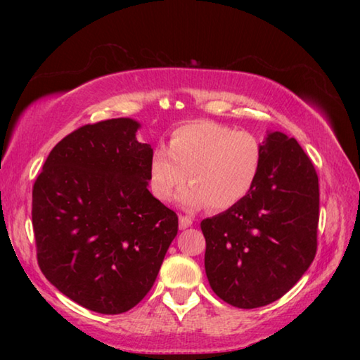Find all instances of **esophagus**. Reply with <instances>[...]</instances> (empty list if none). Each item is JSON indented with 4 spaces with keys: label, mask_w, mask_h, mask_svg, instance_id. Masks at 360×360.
Here are the masks:
<instances>
[{
    "label": "esophagus",
    "mask_w": 360,
    "mask_h": 360,
    "mask_svg": "<svg viewBox=\"0 0 360 360\" xmlns=\"http://www.w3.org/2000/svg\"><path fill=\"white\" fill-rule=\"evenodd\" d=\"M192 222H193L192 217H188V216H179V229H181V230L191 227Z\"/></svg>",
    "instance_id": "34e87169"
}]
</instances>
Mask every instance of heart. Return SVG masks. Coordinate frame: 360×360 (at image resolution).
I'll return each instance as SVG.
<instances>
[{
  "label": "heart",
  "instance_id": "obj_1",
  "mask_svg": "<svg viewBox=\"0 0 360 360\" xmlns=\"http://www.w3.org/2000/svg\"><path fill=\"white\" fill-rule=\"evenodd\" d=\"M264 162V144L252 131L233 130L212 120L188 122L173 130L168 149H154L149 160L150 192L168 202L176 191L188 210H229L245 200ZM189 174L187 175L186 173Z\"/></svg>",
  "mask_w": 360,
  "mask_h": 360
}]
</instances>
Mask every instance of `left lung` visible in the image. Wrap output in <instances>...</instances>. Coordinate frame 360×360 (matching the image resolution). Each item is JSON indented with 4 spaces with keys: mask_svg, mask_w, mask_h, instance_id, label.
Segmentation results:
<instances>
[{
    "mask_svg": "<svg viewBox=\"0 0 360 360\" xmlns=\"http://www.w3.org/2000/svg\"><path fill=\"white\" fill-rule=\"evenodd\" d=\"M318 222L319 181L311 158L294 138L270 133L252 191L200 224L211 289L243 309L276 302L314 260Z\"/></svg>",
    "mask_w": 360,
    "mask_h": 360,
    "instance_id": "8db88e82",
    "label": "left lung"
}]
</instances>
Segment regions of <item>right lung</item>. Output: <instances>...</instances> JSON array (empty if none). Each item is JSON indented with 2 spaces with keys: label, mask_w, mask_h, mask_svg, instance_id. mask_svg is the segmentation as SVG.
Listing matches in <instances>:
<instances>
[{
  "label": "right lung",
  "mask_w": 360,
  "mask_h": 360,
  "mask_svg": "<svg viewBox=\"0 0 360 360\" xmlns=\"http://www.w3.org/2000/svg\"><path fill=\"white\" fill-rule=\"evenodd\" d=\"M139 124L79 127L46 158L32 222L42 275L72 302L120 314L143 300L178 233V214L148 191L150 144Z\"/></svg>",
  "instance_id": "1"
}]
</instances>
